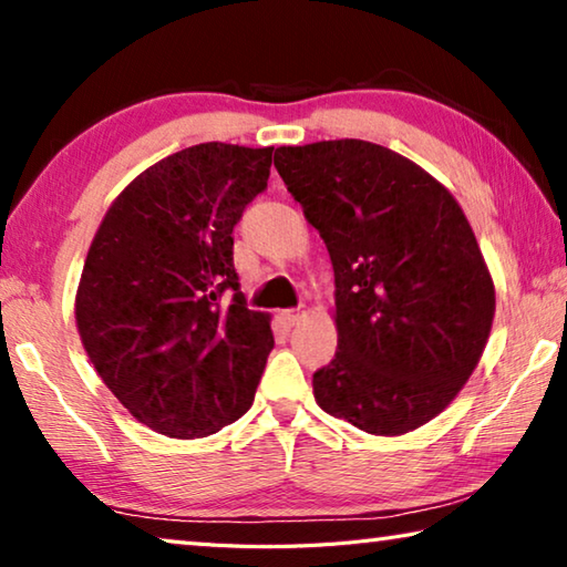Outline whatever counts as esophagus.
Listing matches in <instances>:
<instances>
[{
	"instance_id": "1",
	"label": "esophagus",
	"mask_w": 567,
	"mask_h": 567,
	"mask_svg": "<svg viewBox=\"0 0 567 567\" xmlns=\"http://www.w3.org/2000/svg\"><path fill=\"white\" fill-rule=\"evenodd\" d=\"M282 318L287 324H290V328H295V324L305 318V307H292V310H285Z\"/></svg>"
}]
</instances>
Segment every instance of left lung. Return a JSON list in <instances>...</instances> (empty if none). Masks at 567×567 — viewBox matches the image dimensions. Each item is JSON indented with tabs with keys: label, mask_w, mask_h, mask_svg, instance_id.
Instances as JSON below:
<instances>
[{
	"label": "left lung",
	"mask_w": 567,
	"mask_h": 567,
	"mask_svg": "<svg viewBox=\"0 0 567 567\" xmlns=\"http://www.w3.org/2000/svg\"><path fill=\"white\" fill-rule=\"evenodd\" d=\"M275 167L334 270L338 352L315 400L370 435L440 415L473 375L495 315L483 252L455 197L362 140L280 147Z\"/></svg>",
	"instance_id": "left-lung-1"
}]
</instances>
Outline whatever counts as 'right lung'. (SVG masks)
Masks as SVG:
<instances>
[{
    "instance_id": "obj_1",
    "label": "right lung",
    "mask_w": 567,
    "mask_h": 567,
    "mask_svg": "<svg viewBox=\"0 0 567 567\" xmlns=\"http://www.w3.org/2000/svg\"><path fill=\"white\" fill-rule=\"evenodd\" d=\"M270 165L272 147L175 152L114 199L92 239L74 310L82 344L114 398L162 435H213L252 405L275 338L239 292L233 229Z\"/></svg>"
}]
</instances>
